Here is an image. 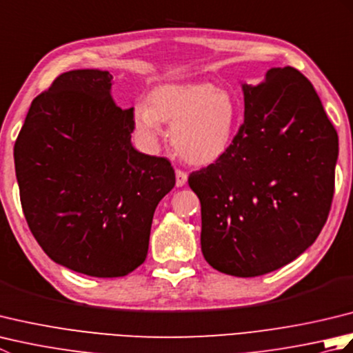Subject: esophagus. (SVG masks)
<instances>
[{"label": "esophagus", "mask_w": 353, "mask_h": 353, "mask_svg": "<svg viewBox=\"0 0 353 353\" xmlns=\"http://www.w3.org/2000/svg\"><path fill=\"white\" fill-rule=\"evenodd\" d=\"M188 181V174L182 170H176V186L177 188H182V186Z\"/></svg>", "instance_id": "esophagus-1"}]
</instances>
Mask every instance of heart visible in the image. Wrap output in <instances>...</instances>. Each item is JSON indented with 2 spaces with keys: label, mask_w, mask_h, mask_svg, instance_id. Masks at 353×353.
Wrapping results in <instances>:
<instances>
[{
  "label": "heart",
  "mask_w": 353,
  "mask_h": 353,
  "mask_svg": "<svg viewBox=\"0 0 353 353\" xmlns=\"http://www.w3.org/2000/svg\"><path fill=\"white\" fill-rule=\"evenodd\" d=\"M134 133L142 145L156 147L162 123L171 124V144L183 161L199 167L215 163L234 145L241 108L234 95L212 83H168L150 94L148 104L132 112Z\"/></svg>",
  "instance_id": "heart-1"
}]
</instances>
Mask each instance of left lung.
<instances>
[{"instance_id":"left-lung-1","label":"left lung","mask_w":353,"mask_h":353,"mask_svg":"<svg viewBox=\"0 0 353 353\" xmlns=\"http://www.w3.org/2000/svg\"><path fill=\"white\" fill-rule=\"evenodd\" d=\"M241 88L244 124L234 145L188 183L201 205L208 264L254 277L301 256L323 229L339 134L311 81L291 66Z\"/></svg>"}]
</instances>
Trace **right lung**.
Here are the masks:
<instances>
[{
	"mask_svg": "<svg viewBox=\"0 0 353 353\" xmlns=\"http://www.w3.org/2000/svg\"><path fill=\"white\" fill-rule=\"evenodd\" d=\"M110 91L109 71L59 76L33 100L13 150L36 241L94 277L125 276L145 261L156 206L176 183L170 161L132 145V109Z\"/></svg>",
	"mask_w": 353,
	"mask_h": 353,
	"instance_id": "obj_1",
	"label": "right lung"
}]
</instances>
